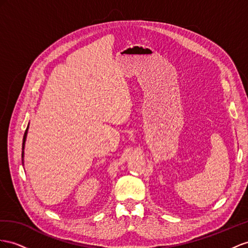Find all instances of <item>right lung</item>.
<instances>
[{
	"mask_svg": "<svg viewBox=\"0 0 248 248\" xmlns=\"http://www.w3.org/2000/svg\"><path fill=\"white\" fill-rule=\"evenodd\" d=\"M27 130H28V126H27V129H26V131H25V134H24V138H23V150H24V143H25V140H26V136H27ZM24 155V152L22 153V156Z\"/></svg>",
	"mask_w": 248,
	"mask_h": 248,
	"instance_id": "1",
	"label": "right lung"
}]
</instances>
